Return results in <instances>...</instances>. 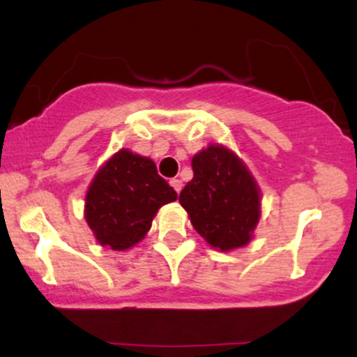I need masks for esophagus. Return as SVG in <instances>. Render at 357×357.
Masks as SVG:
<instances>
[{"label":"esophagus","mask_w":357,"mask_h":357,"mask_svg":"<svg viewBox=\"0 0 357 357\" xmlns=\"http://www.w3.org/2000/svg\"><path fill=\"white\" fill-rule=\"evenodd\" d=\"M169 184L174 188V191L178 192V195H179V192H181V190H183V181H181V179H176V178L171 179Z\"/></svg>","instance_id":"esophagus-1"}]
</instances>
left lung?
Instances as JSON below:
<instances>
[{"instance_id":"1","label":"left lung","mask_w":357,"mask_h":357,"mask_svg":"<svg viewBox=\"0 0 357 357\" xmlns=\"http://www.w3.org/2000/svg\"><path fill=\"white\" fill-rule=\"evenodd\" d=\"M191 166L179 203L195 230L221 252L247 245L260 218V191L247 167L223 146L203 149Z\"/></svg>"}]
</instances>
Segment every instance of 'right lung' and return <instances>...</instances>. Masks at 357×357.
Segmentation results:
<instances>
[{
  "mask_svg": "<svg viewBox=\"0 0 357 357\" xmlns=\"http://www.w3.org/2000/svg\"><path fill=\"white\" fill-rule=\"evenodd\" d=\"M176 198L151 159L122 149L90 184L85 220L100 245L121 252L144 238L159 208Z\"/></svg>",
  "mask_w": 357,
  "mask_h": 357,
  "instance_id": "add662e5",
  "label": "right lung"
}]
</instances>
